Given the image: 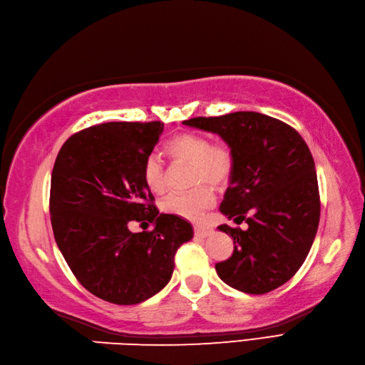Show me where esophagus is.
I'll return each mask as SVG.
<instances>
[{
	"label": "esophagus",
	"mask_w": 365,
	"mask_h": 365,
	"mask_svg": "<svg viewBox=\"0 0 365 365\" xmlns=\"http://www.w3.org/2000/svg\"><path fill=\"white\" fill-rule=\"evenodd\" d=\"M194 232H195V236H197V237H200V239H205V237H208V236L211 235L212 230H211V228H208V227L195 225V227H194Z\"/></svg>",
	"instance_id": "esophagus-1"
}]
</instances>
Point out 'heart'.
<instances>
[{"instance_id":"heart-1","label":"heart","mask_w":365,"mask_h":365,"mask_svg":"<svg viewBox=\"0 0 365 365\" xmlns=\"http://www.w3.org/2000/svg\"><path fill=\"white\" fill-rule=\"evenodd\" d=\"M165 155L177 163H191V183L199 185L188 192L173 194L163 203V211L183 219L195 220L214 203V191L210 185H225L232 173V153L225 143H212L197 133L174 135L165 145ZM146 188L153 194L166 191V171L157 157H148L142 171Z\"/></svg>"}]
</instances>
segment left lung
Instances as JSON below:
<instances>
[{
	"label": "left lung",
	"mask_w": 365,
	"mask_h": 365,
	"mask_svg": "<svg viewBox=\"0 0 365 365\" xmlns=\"http://www.w3.org/2000/svg\"><path fill=\"white\" fill-rule=\"evenodd\" d=\"M183 125L217 134L232 153L219 211L248 228L217 227L235 242L232 256L216 264L219 277L248 294L284 285L304 264L319 225L314 160L304 138L284 121L251 110Z\"/></svg>",
	"instance_id": "8db88e82"
}]
</instances>
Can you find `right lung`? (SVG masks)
<instances>
[{
    "instance_id": "add662e5",
    "label": "right lung",
    "mask_w": 365,
    "mask_h": 365,
    "mask_svg": "<svg viewBox=\"0 0 365 365\" xmlns=\"http://www.w3.org/2000/svg\"><path fill=\"white\" fill-rule=\"evenodd\" d=\"M163 130L160 121H110L66 140L51 179L55 242L88 292L134 305L170 282L174 255L194 236L191 223L153 205L142 171ZM151 221L133 233L130 221Z\"/></svg>"
}]
</instances>
